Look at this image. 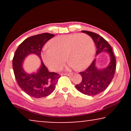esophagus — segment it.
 <instances>
[{
  "instance_id": "34e87169",
  "label": "esophagus",
  "mask_w": 131,
  "mask_h": 131,
  "mask_svg": "<svg viewBox=\"0 0 131 131\" xmlns=\"http://www.w3.org/2000/svg\"><path fill=\"white\" fill-rule=\"evenodd\" d=\"M64 75H66V76H73V73H64Z\"/></svg>"
}]
</instances>
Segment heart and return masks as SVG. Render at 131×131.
<instances>
[{
	"mask_svg": "<svg viewBox=\"0 0 131 131\" xmlns=\"http://www.w3.org/2000/svg\"><path fill=\"white\" fill-rule=\"evenodd\" d=\"M50 48L43 52L42 58L46 66L57 71L63 66L65 58L71 67L83 70L94 59L95 45L92 39L86 34L61 35L50 41Z\"/></svg>",
	"mask_w": 131,
	"mask_h": 131,
	"instance_id": "obj_1",
	"label": "heart"
}]
</instances>
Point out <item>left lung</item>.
Wrapping results in <instances>:
<instances>
[{"label": "left lung", "instance_id": "1", "mask_svg": "<svg viewBox=\"0 0 131 131\" xmlns=\"http://www.w3.org/2000/svg\"><path fill=\"white\" fill-rule=\"evenodd\" d=\"M82 31L88 34L92 38L97 49L96 55L102 52H107L110 56V64L105 69H96L95 60H94L88 68L79 73L82 77V80L79 84L76 85L77 89L83 94L94 96L105 91L112 82L116 70V58L112 46L103 37L94 32L85 30Z\"/></svg>", "mask_w": 131, "mask_h": 131}]
</instances>
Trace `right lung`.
I'll use <instances>...</instances> for the list:
<instances>
[{
  "instance_id": "add662e5",
  "label": "right lung",
  "mask_w": 131,
  "mask_h": 131,
  "mask_svg": "<svg viewBox=\"0 0 131 131\" xmlns=\"http://www.w3.org/2000/svg\"><path fill=\"white\" fill-rule=\"evenodd\" d=\"M53 37V34L45 33L28 37L19 45L14 54L12 66L16 80L21 89L32 97L39 98L51 94L61 76L49 72L43 62L37 73L28 74L23 69V60L30 53H35L41 59L43 46Z\"/></svg>"
}]
</instances>
